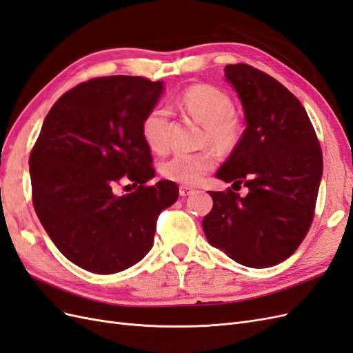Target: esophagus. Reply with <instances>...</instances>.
<instances>
[{
	"label": "esophagus",
	"mask_w": 353,
	"mask_h": 353,
	"mask_svg": "<svg viewBox=\"0 0 353 353\" xmlns=\"http://www.w3.org/2000/svg\"><path fill=\"white\" fill-rule=\"evenodd\" d=\"M193 193H194V188L187 187V185H181V187H179V196H181V197H187V196L193 194Z\"/></svg>",
	"instance_id": "34e87169"
}]
</instances>
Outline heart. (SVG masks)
Returning a JSON list of instances; mask_svg holds the SVG:
<instances>
[{
    "mask_svg": "<svg viewBox=\"0 0 353 353\" xmlns=\"http://www.w3.org/2000/svg\"><path fill=\"white\" fill-rule=\"evenodd\" d=\"M178 108L191 119L203 125L201 143L219 150H231L241 137V121L232 112L228 94L208 83L187 88L178 99ZM169 114L156 108L147 113L141 125L145 144L154 153H165L169 147ZM216 156L209 148L196 153H176L160 166L162 175L183 185H196L215 168Z\"/></svg>",
    "mask_w": 353,
    "mask_h": 353,
    "instance_id": "b5f03b06",
    "label": "heart"
}]
</instances>
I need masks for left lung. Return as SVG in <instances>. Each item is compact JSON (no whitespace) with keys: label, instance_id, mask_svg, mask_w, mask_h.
I'll return each instance as SVG.
<instances>
[{"label":"left lung","instance_id":"1","mask_svg":"<svg viewBox=\"0 0 353 353\" xmlns=\"http://www.w3.org/2000/svg\"><path fill=\"white\" fill-rule=\"evenodd\" d=\"M243 104L245 130L216 172L234 183L209 191L213 208L203 231L213 248L249 268H270L297 250L311 228L323 152L309 116L268 73L245 63L225 66ZM250 188L241 198V184Z\"/></svg>","mask_w":353,"mask_h":353}]
</instances>
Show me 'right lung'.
Listing matches in <instances>:
<instances>
[{"instance_id":"obj_1","label":"right lung","mask_w":353,"mask_h":353,"mask_svg":"<svg viewBox=\"0 0 353 353\" xmlns=\"http://www.w3.org/2000/svg\"><path fill=\"white\" fill-rule=\"evenodd\" d=\"M163 82L103 77L54 103L29 156L32 201L56 248L81 268L114 274L150 252L160 212L179 190L154 178L141 125ZM131 180L136 190L115 188ZM128 187V185H126Z\"/></svg>"}]
</instances>
